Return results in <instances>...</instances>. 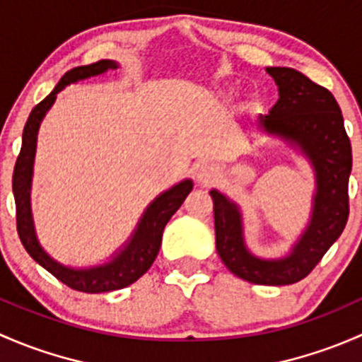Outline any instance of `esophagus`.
<instances>
[{
	"instance_id": "obj_1",
	"label": "esophagus",
	"mask_w": 362,
	"mask_h": 362,
	"mask_svg": "<svg viewBox=\"0 0 362 362\" xmlns=\"http://www.w3.org/2000/svg\"><path fill=\"white\" fill-rule=\"evenodd\" d=\"M218 174H219L218 165H214V163H211V162L199 163L195 169L197 181L202 182V185H209V182L214 181L216 177H218Z\"/></svg>"
}]
</instances>
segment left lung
<instances>
[{
    "mask_svg": "<svg viewBox=\"0 0 362 362\" xmlns=\"http://www.w3.org/2000/svg\"><path fill=\"white\" fill-rule=\"evenodd\" d=\"M267 73L279 87V100L268 115H259L258 127L310 163L315 177L310 219L288 255L262 258L245 244L238 204L219 189L209 193L216 249L226 268L252 284L288 286L314 270L347 225L352 148L340 106L327 88L293 68H267Z\"/></svg>",
    "mask_w": 362,
    "mask_h": 362,
    "instance_id": "1",
    "label": "left lung"
}]
</instances>
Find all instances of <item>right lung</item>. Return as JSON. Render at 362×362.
I'll return each instance as SVG.
<instances>
[{"label":"right lung","instance_id":"obj_1","mask_svg":"<svg viewBox=\"0 0 362 362\" xmlns=\"http://www.w3.org/2000/svg\"><path fill=\"white\" fill-rule=\"evenodd\" d=\"M118 62L111 59L94 62L88 66L73 68L61 78L54 90L45 98L42 103L33 107L24 132H22V148L18 153L17 163L13 169V197L17 207V232L22 245L29 252L36 263H40L45 270L50 272L54 277L64 282L71 289L81 293H107L124 289L134 284L141 275L148 272L155 262L156 255L162 244V233L174 212L181 207L188 193L193 189L192 180H182L173 188L165 189L155 197L150 206L144 209L143 216L137 221L132 235L127 242L111 255L107 262L92 264V267H69L52 258L43 245L40 244L36 235L35 219L31 211V185H33V167H35L36 143H38V130L45 115L54 106L57 94L64 90L71 83H78L87 78L99 76L111 69H117Z\"/></svg>","mask_w":362,"mask_h":362}]
</instances>
